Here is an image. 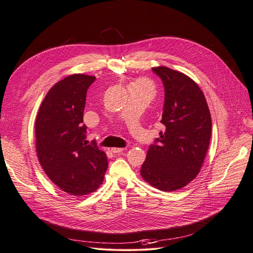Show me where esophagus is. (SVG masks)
<instances>
[{"mask_svg":"<svg viewBox=\"0 0 253 253\" xmlns=\"http://www.w3.org/2000/svg\"><path fill=\"white\" fill-rule=\"evenodd\" d=\"M124 148H111V152L112 153H121L122 151H124Z\"/></svg>","mask_w":253,"mask_h":253,"instance_id":"1","label":"esophagus"}]
</instances>
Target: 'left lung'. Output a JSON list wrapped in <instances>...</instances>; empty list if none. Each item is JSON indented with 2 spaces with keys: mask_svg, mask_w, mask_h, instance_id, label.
Returning a JSON list of instances; mask_svg holds the SVG:
<instances>
[{
  "mask_svg": "<svg viewBox=\"0 0 253 253\" xmlns=\"http://www.w3.org/2000/svg\"><path fill=\"white\" fill-rule=\"evenodd\" d=\"M163 81L165 104L160 132L141 168L145 181L172 192L190 183L200 172L211 135V118L202 90L183 73L167 67L152 69Z\"/></svg>",
  "mask_w": 253,
  "mask_h": 253,
  "instance_id": "8db88e82",
  "label": "left lung"
}]
</instances>
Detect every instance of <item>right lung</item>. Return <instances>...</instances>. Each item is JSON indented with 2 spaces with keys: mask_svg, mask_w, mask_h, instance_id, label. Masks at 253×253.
<instances>
[{
  "mask_svg": "<svg viewBox=\"0 0 253 253\" xmlns=\"http://www.w3.org/2000/svg\"><path fill=\"white\" fill-rule=\"evenodd\" d=\"M96 77L74 74L58 81L42 102L35 121L37 157L63 192L83 196L104 179L108 162L95 141L87 145L83 124L86 91Z\"/></svg>",
  "mask_w": 253,
  "mask_h": 253,
  "instance_id": "1",
  "label": "right lung"
}]
</instances>
